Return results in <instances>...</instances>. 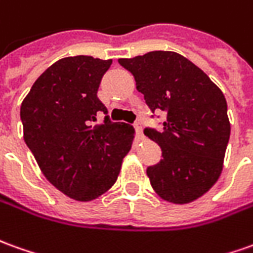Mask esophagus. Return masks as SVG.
Wrapping results in <instances>:
<instances>
[{
  "label": "esophagus",
  "instance_id": "esophagus-1",
  "mask_svg": "<svg viewBox=\"0 0 253 253\" xmlns=\"http://www.w3.org/2000/svg\"><path fill=\"white\" fill-rule=\"evenodd\" d=\"M134 128H135V131L138 134L139 138H142V122H135V123H134Z\"/></svg>",
  "mask_w": 253,
  "mask_h": 253
}]
</instances>
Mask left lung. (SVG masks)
Instances as JSON below:
<instances>
[{"label": "left lung", "instance_id": "left-lung-1", "mask_svg": "<svg viewBox=\"0 0 253 253\" xmlns=\"http://www.w3.org/2000/svg\"><path fill=\"white\" fill-rule=\"evenodd\" d=\"M118 61L131 72L152 112L167 114L163 131L144 130L163 156L146 169L152 188L174 204L197 200L215 185L223 167L230 138L223 93L179 53L155 50Z\"/></svg>", "mask_w": 253, "mask_h": 253}]
</instances>
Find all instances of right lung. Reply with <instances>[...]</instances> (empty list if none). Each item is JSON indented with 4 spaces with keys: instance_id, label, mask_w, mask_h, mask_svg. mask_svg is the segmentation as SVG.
<instances>
[{
    "instance_id": "right-lung-1",
    "label": "right lung",
    "mask_w": 253,
    "mask_h": 253,
    "mask_svg": "<svg viewBox=\"0 0 253 253\" xmlns=\"http://www.w3.org/2000/svg\"><path fill=\"white\" fill-rule=\"evenodd\" d=\"M112 60L65 57L33 84L20 107L24 141L54 188L74 200L90 201L112 188L134 128L104 118L97 91Z\"/></svg>"
}]
</instances>
